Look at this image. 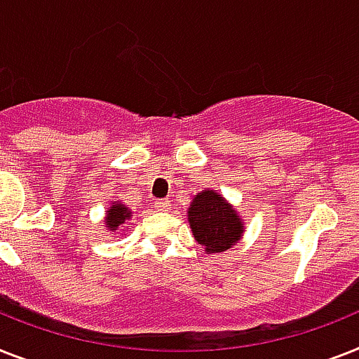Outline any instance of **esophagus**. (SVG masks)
Listing matches in <instances>:
<instances>
[{
  "mask_svg": "<svg viewBox=\"0 0 359 359\" xmlns=\"http://www.w3.org/2000/svg\"><path fill=\"white\" fill-rule=\"evenodd\" d=\"M171 206V203L168 199H158V201H154V208L158 210V212H168Z\"/></svg>",
  "mask_w": 359,
  "mask_h": 359,
  "instance_id": "obj_1",
  "label": "esophagus"
}]
</instances>
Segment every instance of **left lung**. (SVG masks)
I'll use <instances>...</instances> for the list:
<instances>
[{
  "label": "left lung",
  "mask_w": 359,
  "mask_h": 359,
  "mask_svg": "<svg viewBox=\"0 0 359 359\" xmlns=\"http://www.w3.org/2000/svg\"><path fill=\"white\" fill-rule=\"evenodd\" d=\"M188 221L197 243L206 252H223L241 238V219L226 201L212 189H205L188 210Z\"/></svg>",
  "instance_id": "left-lung-1"
}]
</instances>
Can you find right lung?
I'll list each match as a JSON object with an SVG mask.
<instances>
[{
    "instance_id": "add662e5",
    "label": "right lung",
    "mask_w": 359,
    "mask_h": 359,
    "mask_svg": "<svg viewBox=\"0 0 359 359\" xmlns=\"http://www.w3.org/2000/svg\"><path fill=\"white\" fill-rule=\"evenodd\" d=\"M130 217V212L127 208H125L123 205H116L114 203L112 206H110L109 214H107V226H109L110 230H116L118 229L121 223H125V219H129Z\"/></svg>"
}]
</instances>
